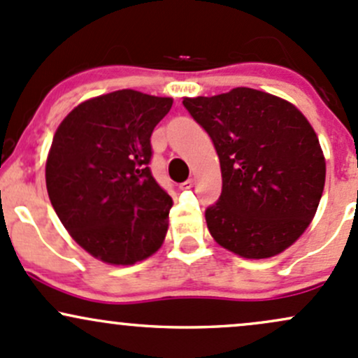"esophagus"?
Masks as SVG:
<instances>
[{"instance_id": "obj_1", "label": "esophagus", "mask_w": 358, "mask_h": 358, "mask_svg": "<svg viewBox=\"0 0 358 358\" xmlns=\"http://www.w3.org/2000/svg\"><path fill=\"white\" fill-rule=\"evenodd\" d=\"M194 187V178H188L183 183H180V190H190Z\"/></svg>"}]
</instances>
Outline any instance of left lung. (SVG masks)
<instances>
[{
  "instance_id": "obj_1",
  "label": "left lung",
  "mask_w": 358,
  "mask_h": 358,
  "mask_svg": "<svg viewBox=\"0 0 358 358\" xmlns=\"http://www.w3.org/2000/svg\"><path fill=\"white\" fill-rule=\"evenodd\" d=\"M183 105L221 163V197L206 210L212 238L257 260L289 248L313 221L324 188V156L308 119L253 88L185 98Z\"/></svg>"
}]
</instances>
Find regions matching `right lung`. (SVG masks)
Wrapping results in <instances>:
<instances>
[{"instance_id": "1", "label": "right lung", "mask_w": 358, "mask_h": 358, "mask_svg": "<svg viewBox=\"0 0 358 358\" xmlns=\"http://www.w3.org/2000/svg\"><path fill=\"white\" fill-rule=\"evenodd\" d=\"M171 98L119 90L86 100L54 134L50 203L74 241L110 265H134L163 245L173 200L149 170L151 134Z\"/></svg>"}]
</instances>
